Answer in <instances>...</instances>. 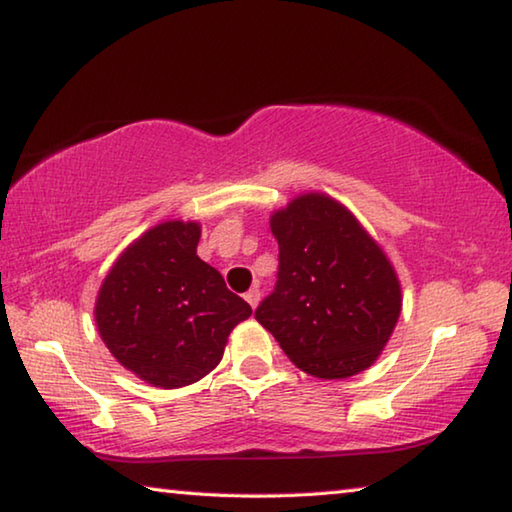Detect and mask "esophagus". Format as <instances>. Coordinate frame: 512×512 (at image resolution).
<instances>
[{
    "label": "esophagus",
    "instance_id": "obj_1",
    "mask_svg": "<svg viewBox=\"0 0 512 512\" xmlns=\"http://www.w3.org/2000/svg\"><path fill=\"white\" fill-rule=\"evenodd\" d=\"M244 298H246V302H248V305L255 309V307L259 305V289H257V287H253V289H250V291L246 293V296H244Z\"/></svg>",
    "mask_w": 512,
    "mask_h": 512
}]
</instances>
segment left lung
<instances>
[{
  "label": "left lung",
  "instance_id": "obj_1",
  "mask_svg": "<svg viewBox=\"0 0 512 512\" xmlns=\"http://www.w3.org/2000/svg\"><path fill=\"white\" fill-rule=\"evenodd\" d=\"M275 289L255 318L300 370L345 379L366 370L391 339L402 291L391 262L332 198L305 194L273 214Z\"/></svg>",
  "mask_w": 512,
  "mask_h": 512
}]
</instances>
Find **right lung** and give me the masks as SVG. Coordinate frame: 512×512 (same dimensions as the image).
<instances>
[{
  "instance_id": "1",
  "label": "right lung",
  "mask_w": 512,
  "mask_h": 512,
  "mask_svg": "<svg viewBox=\"0 0 512 512\" xmlns=\"http://www.w3.org/2000/svg\"><path fill=\"white\" fill-rule=\"evenodd\" d=\"M198 223L167 221L126 248L101 284L99 334L121 366L158 388L194 384L219 366L244 298L196 255Z\"/></svg>"
}]
</instances>
